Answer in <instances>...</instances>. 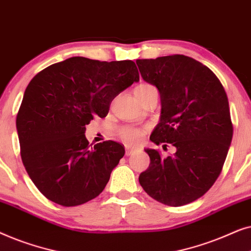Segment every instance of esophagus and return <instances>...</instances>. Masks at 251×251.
<instances>
[{
	"label": "esophagus",
	"mask_w": 251,
	"mask_h": 251,
	"mask_svg": "<svg viewBox=\"0 0 251 251\" xmlns=\"http://www.w3.org/2000/svg\"><path fill=\"white\" fill-rule=\"evenodd\" d=\"M138 151V149L135 146H126V155H131V154H133L135 152H137Z\"/></svg>",
	"instance_id": "34e87169"
}]
</instances>
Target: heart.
<instances>
[{
    "label": "heart",
    "instance_id": "1",
    "mask_svg": "<svg viewBox=\"0 0 251 251\" xmlns=\"http://www.w3.org/2000/svg\"><path fill=\"white\" fill-rule=\"evenodd\" d=\"M151 89H154V87H152L151 84H147V83L139 84L138 87L135 89V95L149 91V90H151ZM143 135H144L143 130L132 128V126H123V128L121 129V131H120V136H121V138L128 143L139 142V140L142 139Z\"/></svg>",
    "mask_w": 251,
    "mask_h": 251
}]
</instances>
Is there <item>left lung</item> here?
Wrapping results in <instances>:
<instances>
[{"label": "left lung", "mask_w": 251, "mask_h": 251, "mask_svg": "<svg viewBox=\"0 0 251 251\" xmlns=\"http://www.w3.org/2000/svg\"><path fill=\"white\" fill-rule=\"evenodd\" d=\"M136 64L143 80L160 92V122L151 142L175 149L167 157L146 149L151 163L139 183L161 203H191L214 185L227 155L233 136L227 96L210 68L184 54Z\"/></svg>", "instance_id": "obj_1"}]
</instances>
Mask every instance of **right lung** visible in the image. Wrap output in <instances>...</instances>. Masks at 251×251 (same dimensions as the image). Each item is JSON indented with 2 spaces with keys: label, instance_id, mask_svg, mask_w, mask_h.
Masks as SVG:
<instances>
[{
  "label": "right lung",
  "instance_id": "1",
  "mask_svg": "<svg viewBox=\"0 0 251 251\" xmlns=\"http://www.w3.org/2000/svg\"><path fill=\"white\" fill-rule=\"evenodd\" d=\"M138 81L132 60L84 57L50 65L32 78L16 125L24 166L47 199L74 207L101 193L125 147L113 140L90 147L85 126L105 118L113 99Z\"/></svg>",
  "mask_w": 251,
  "mask_h": 251
}]
</instances>
